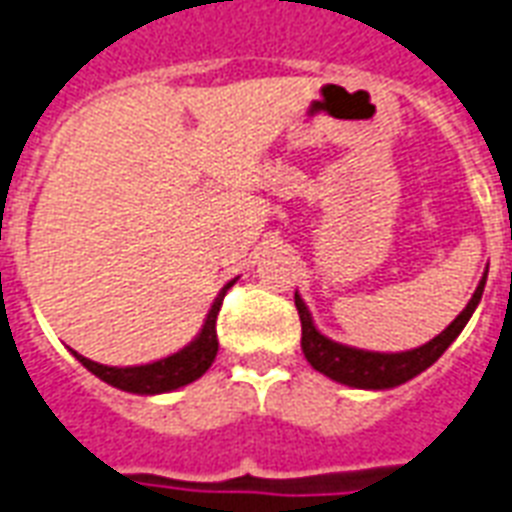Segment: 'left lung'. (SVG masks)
Wrapping results in <instances>:
<instances>
[{
    "instance_id": "8db88e82",
    "label": "left lung",
    "mask_w": 512,
    "mask_h": 512,
    "mask_svg": "<svg viewBox=\"0 0 512 512\" xmlns=\"http://www.w3.org/2000/svg\"><path fill=\"white\" fill-rule=\"evenodd\" d=\"M486 276L488 271L480 279V285L475 287V293L469 298V304L464 306V312L458 314L445 331L437 333L431 342L420 344V347L407 352H372L333 342L325 333L317 331L304 298L295 293V309H298V317H301V350H304L306 361L312 363V369L331 377V380L342 382V385H350V388L388 391V388L404 385L412 377H418L420 372H426L431 363L456 342V336L464 331L472 312L478 309L480 298H483V287H486Z\"/></svg>"
}]
</instances>
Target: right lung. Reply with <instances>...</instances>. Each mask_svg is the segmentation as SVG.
I'll return each mask as SVG.
<instances>
[{
    "instance_id": "right-lung-1",
    "label": "right lung",
    "mask_w": 512,
    "mask_h": 512,
    "mask_svg": "<svg viewBox=\"0 0 512 512\" xmlns=\"http://www.w3.org/2000/svg\"><path fill=\"white\" fill-rule=\"evenodd\" d=\"M236 282V279H233ZM227 282L222 287V293L214 298V304L208 309L206 323L200 328V333L192 339V342L184 347V350L173 352L168 358H160L154 363H143V366H102L97 361H89L73 350V355L78 361L94 374L100 377L102 382H108L113 388L127 393H140V396H154V393H168L176 391V388H184L189 382H195L198 377L208 372V366L214 363L219 350L217 342V314L219 306H222V298H225L227 287L233 285Z\"/></svg>"
}]
</instances>
